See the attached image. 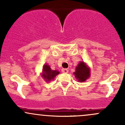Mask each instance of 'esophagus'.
<instances>
[{"label":"esophagus","instance_id":"obj_1","mask_svg":"<svg viewBox=\"0 0 125 125\" xmlns=\"http://www.w3.org/2000/svg\"><path fill=\"white\" fill-rule=\"evenodd\" d=\"M61 71H62V73H67L68 72V70L67 69H66V68H63Z\"/></svg>","mask_w":125,"mask_h":125}]
</instances>
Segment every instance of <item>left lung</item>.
Wrapping results in <instances>:
<instances>
[{
	"instance_id": "8db88e82",
	"label": "left lung",
	"mask_w": 125,
	"mask_h": 125,
	"mask_svg": "<svg viewBox=\"0 0 125 125\" xmlns=\"http://www.w3.org/2000/svg\"><path fill=\"white\" fill-rule=\"evenodd\" d=\"M74 74L79 82H83L90 77V68L83 61H80L76 67V72H74Z\"/></svg>"
}]
</instances>
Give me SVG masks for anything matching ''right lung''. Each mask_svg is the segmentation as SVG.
Masks as SVG:
<instances>
[{
  "instance_id": "obj_1",
  "label": "right lung",
  "mask_w": 125,
  "mask_h": 125,
  "mask_svg": "<svg viewBox=\"0 0 125 125\" xmlns=\"http://www.w3.org/2000/svg\"><path fill=\"white\" fill-rule=\"evenodd\" d=\"M59 73L60 72L58 71L52 70L49 65L45 64L43 67L42 76L45 79V81L48 82L53 80L55 77H56V76H57Z\"/></svg>"
}]
</instances>
